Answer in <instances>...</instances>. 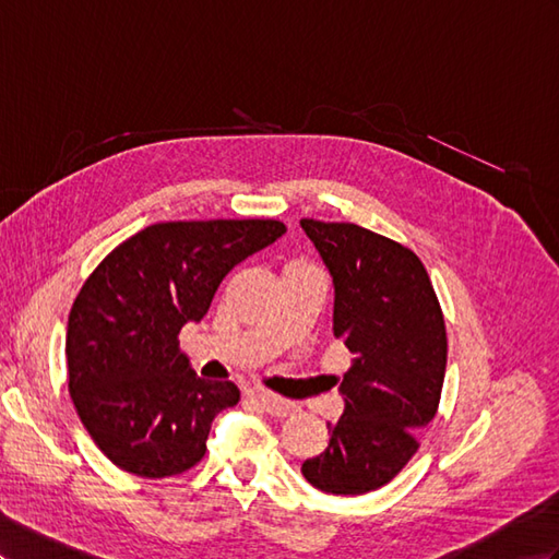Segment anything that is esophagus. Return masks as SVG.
Wrapping results in <instances>:
<instances>
[{"instance_id":"34e87169","label":"esophagus","mask_w":559,"mask_h":559,"mask_svg":"<svg viewBox=\"0 0 559 559\" xmlns=\"http://www.w3.org/2000/svg\"><path fill=\"white\" fill-rule=\"evenodd\" d=\"M248 394H250V399H254V402L260 404L266 413H271V416L285 418V416H290L293 408H295L290 402H285V399H281V396H276V394H271V392H264V390H250Z\"/></svg>"}]
</instances>
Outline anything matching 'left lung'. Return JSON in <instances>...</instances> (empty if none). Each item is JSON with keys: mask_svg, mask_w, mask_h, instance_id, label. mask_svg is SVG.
Listing matches in <instances>:
<instances>
[{"mask_svg": "<svg viewBox=\"0 0 559 559\" xmlns=\"http://www.w3.org/2000/svg\"><path fill=\"white\" fill-rule=\"evenodd\" d=\"M335 285L333 333L354 354L340 382L345 413L305 479L335 496L392 481L437 416L447 373V325L418 254L347 222L302 219Z\"/></svg>", "mask_w": 559, "mask_h": 559, "instance_id": "left-lung-1", "label": "left lung"}]
</instances>
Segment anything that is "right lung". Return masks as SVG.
<instances>
[{
	"label": "right lung",
	"instance_id": "add662e5",
	"mask_svg": "<svg viewBox=\"0 0 559 559\" xmlns=\"http://www.w3.org/2000/svg\"><path fill=\"white\" fill-rule=\"evenodd\" d=\"M283 234L276 219L153 224L84 281L68 317V390L112 465L163 479L203 461L214 416L240 392L198 378L177 335L205 317L228 271Z\"/></svg>",
	"mask_w": 559,
	"mask_h": 559
}]
</instances>
